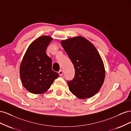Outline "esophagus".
I'll use <instances>...</instances> for the list:
<instances>
[{
  "instance_id": "esophagus-1",
  "label": "esophagus",
  "mask_w": 131,
  "mask_h": 131,
  "mask_svg": "<svg viewBox=\"0 0 131 131\" xmlns=\"http://www.w3.org/2000/svg\"><path fill=\"white\" fill-rule=\"evenodd\" d=\"M63 70H60L58 72V74H59V75H60V76H61V75H63Z\"/></svg>"
}]
</instances>
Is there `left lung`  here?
Segmentation results:
<instances>
[{
	"label": "left lung",
	"mask_w": 131,
	"mask_h": 131,
	"mask_svg": "<svg viewBox=\"0 0 131 131\" xmlns=\"http://www.w3.org/2000/svg\"><path fill=\"white\" fill-rule=\"evenodd\" d=\"M61 43L75 70L74 79L67 81L70 91L82 100L92 97L100 90L105 78L104 66L100 53L82 37L71 38Z\"/></svg>",
	"instance_id": "left-lung-1"
}]
</instances>
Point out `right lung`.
<instances>
[{"mask_svg": "<svg viewBox=\"0 0 131 131\" xmlns=\"http://www.w3.org/2000/svg\"><path fill=\"white\" fill-rule=\"evenodd\" d=\"M53 38L43 35L30 43L19 68L22 84L29 92L40 94L48 90L59 74L52 69V60L46 53Z\"/></svg>", "mask_w": 131, "mask_h": 131, "instance_id": "obj_1", "label": "right lung"}]
</instances>
